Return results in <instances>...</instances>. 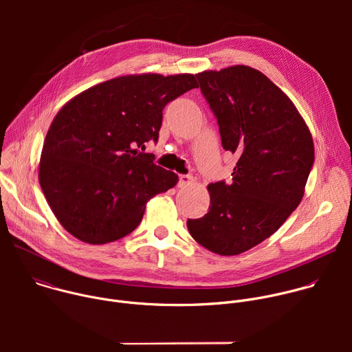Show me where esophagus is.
<instances>
[{"label": "esophagus", "instance_id": "obj_1", "mask_svg": "<svg viewBox=\"0 0 352 352\" xmlns=\"http://www.w3.org/2000/svg\"><path fill=\"white\" fill-rule=\"evenodd\" d=\"M193 177L192 175H179V181H178V186L179 188H185L188 185H190L193 182Z\"/></svg>", "mask_w": 352, "mask_h": 352}]
</instances>
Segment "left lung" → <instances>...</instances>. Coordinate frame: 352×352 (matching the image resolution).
<instances>
[{
    "label": "left lung",
    "mask_w": 352,
    "mask_h": 352,
    "mask_svg": "<svg viewBox=\"0 0 352 352\" xmlns=\"http://www.w3.org/2000/svg\"><path fill=\"white\" fill-rule=\"evenodd\" d=\"M236 156L232 182L209 184V212L188 220L192 238L234 256L274 234L298 208L315 162L311 131L289 97L261 71L234 65L196 74Z\"/></svg>",
    "instance_id": "obj_1"
}]
</instances>
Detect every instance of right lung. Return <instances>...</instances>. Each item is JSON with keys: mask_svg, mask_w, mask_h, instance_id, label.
<instances>
[{"mask_svg": "<svg viewBox=\"0 0 352 352\" xmlns=\"http://www.w3.org/2000/svg\"><path fill=\"white\" fill-rule=\"evenodd\" d=\"M197 87L195 75L118 76L79 93L57 113L45 135L38 182L61 226L100 245L131 234L146 204L178 175L140 153L157 142L163 110Z\"/></svg>", "mask_w": 352, "mask_h": 352, "instance_id": "right-lung-1", "label": "right lung"}]
</instances>
